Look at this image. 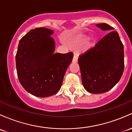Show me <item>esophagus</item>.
Masks as SVG:
<instances>
[{
  "label": "esophagus",
  "mask_w": 132,
  "mask_h": 132,
  "mask_svg": "<svg viewBox=\"0 0 132 132\" xmlns=\"http://www.w3.org/2000/svg\"><path fill=\"white\" fill-rule=\"evenodd\" d=\"M77 61H78V56L77 54H75L74 56H73V62H77Z\"/></svg>",
  "instance_id": "obj_1"
}]
</instances>
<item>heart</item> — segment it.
I'll use <instances>...</instances> for the list:
<instances>
[{"mask_svg": "<svg viewBox=\"0 0 132 132\" xmlns=\"http://www.w3.org/2000/svg\"><path fill=\"white\" fill-rule=\"evenodd\" d=\"M87 41V38H81L79 40V43L81 44H84L85 42Z\"/></svg>", "mask_w": 132, "mask_h": 132, "instance_id": "obj_1", "label": "heart"}]
</instances>
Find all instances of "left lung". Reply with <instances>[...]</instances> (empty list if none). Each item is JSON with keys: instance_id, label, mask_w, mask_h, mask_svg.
<instances>
[{"instance_id": "1", "label": "left lung", "mask_w": 132, "mask_h": 132, "mask_svg": "<svg viewBox=\"0 0 132 132\" xmlns=\"http://www.w3.org/2000/svg\"><path fill=\"white\" fill-rule=\"evenodd\" d=\"M96 26L104 31L114 29L106 23ZM78 64L86 90L101 94L111 89L120 81L124 70V48L117 31H111L80 55Z\"/></svg>"}]
</instances>
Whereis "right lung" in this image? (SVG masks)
I'll use <instances>...</instances> for the list:
<instances>
[{
    "instance_id": "right-lung-1",
    "label": "right lung",
    "mask_w": 132,
    "mask_h": 132,
    "mask_svg": "<svg viewBox=\"0 0 132 132\" xmlns=\"http://www.w3.org/2000/svg\"><path fill=\"white\" fill-rule=\"evenodd\" d=\"M52 30L37 28L19 41L16 64L19 82L28 92L39 97L57 94L61 87L73 52L54 53Z\"/></svg>"
}]
</instances>
